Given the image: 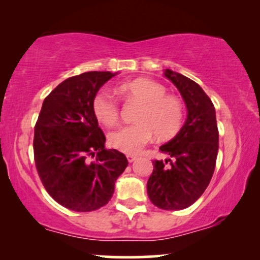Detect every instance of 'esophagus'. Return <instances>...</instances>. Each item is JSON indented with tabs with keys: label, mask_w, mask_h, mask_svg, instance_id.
<instances>
[{
	"label": "esophagus",
	"mask_w": 260,
	"mask_h": 260,
	"mask_svg": "<svg viewBox=\"0 0 260 260\" xmlns=\"http://www.w3.org/2000/svg\"><path fill=\"white\" fill-rule=\"evenodd\" d=\"M126 158H127V161H129L130 163H133L135 159L137 158V156L136 155H131V154H129V155H126Z\"/></svg>",
	"instance_id": "esophagus-1"
}]
</instances>
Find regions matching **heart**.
Returning a JSON list of instances; mask_svg holds the SVG:
<instances>
[{"label": "heart", "instance_id": "b5f03b06", "mask_svg": "<svg viewBox=\"0 0 260 260\" xmlns=\"http://www.w3.org/2000/svg\"><path fill=\"white\" fill-rule=\"evenodd\" d=\"M129 97L143 103L136 117V124L112 131L110 144L125 154H138L154 137L168 140L177 134L182 125L183 106L172 95H167L165 86L154 80L137 78L119 86ZM93 111L106 126L115 125L119 117L118 103L109 92L101 91L93 99Z\"/></svg>", "mask_w": 260, "mask_h": 260}]
</instances>
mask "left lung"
I'll return each instance as SVG.
<instances>
[{"label": "left lung", "mask_w": 260, "mask_h": 260, "mask_svg": "<svg viewBox=\"0 0 260 260\" xmlns=\"http://www.w3.org/2000/svg\"><path fill=\"white\" fill-rule=\"evenodd\" d=\"M165 77L183 98L187 118L176 136L159 147L170 158L152 162L147 189L156 207L179 211L193 205L209 184L219 150V131L214 105L200 85L168 69Z\"/></svg>", "instance_id": "left-lung-1"}]
</instances>
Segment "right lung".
Returning a JSON list of instances; mask_svg holds the SVG:
<instances>
[{"label":"right lung","mask_w":260,"mask_h":260,"mask_svg":"<svg viewBox=\"0 0 260 260\" xmlns=\"http://www.w3.org/2000/svg\"><path fill=\"white\" fill-rule=\"evenodd\" d=\"M117 73L92 71L71 77L42 104L34 130L35 165L48 194L71 211L105 206L127 166L125 155L105 149L93 111L99 88Z\"/></svg>","instance_id":"obj_1"}]
</instances>
